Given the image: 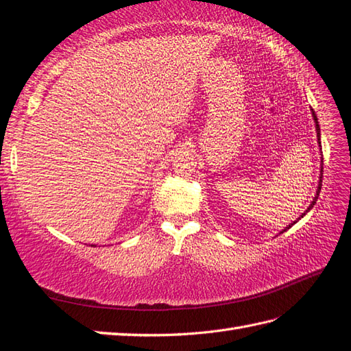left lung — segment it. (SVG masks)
<instances>
[{"label": "left lung", "instance_id": "left-lung-1", "mask_svg": "<svg viewBox=\"0 0 351 351\" xmlns=\"http://www.w3.org/2000/svg\"><path fill=\"white\" fill-rule=\"evenodd\" d=\"M313 115H314V120H315V128H317V136H318V139H320V126H318V121H317V115H315V112L313 111ZM322 171H323V168H322ZM320 178H323V173H322V177ZM320 191H322V180H320V183H318V189H317V195H315V198H314V201H313V204H311L309 207H308V210H306V212H309V210L311 208H313V206L315 204V202H317V198H318V193H320ZM303 215H305V213H303ZM302 215V216H303ZM295 222H298V221H295ZM294 222V223H295ZM293 225V223H291ZM291 225H290V227H291ZM290 227H287V228H290ZM285 231V230H284Z\"/></svg>", "mask_w": 351, "mask_h": 351}]
</instances>
